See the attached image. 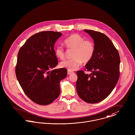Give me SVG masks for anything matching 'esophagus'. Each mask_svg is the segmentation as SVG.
Returning a JSON list of instances; mask_svg holds the SVG:
<instances>
[{
	"instance_id": "34e87169",
	"label": "esophagus",
	"mask_w": 135,
	"mask_h": 135,
	"mask_svg": "<svg viewBox=\"0 0 135 135\" xmlns=\"http://www.w3.org/2000/svg\"><path fill=\"white\" fill-rule=\"evenodd\" d=\"M74 72L71 71H69V70H68V71H67V74H68V75H71V74H74Z\"/></svg>"
}]
</instances>
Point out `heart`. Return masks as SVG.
<instances>
[{
	"mask_svg": "<svg viewBox=\"0 0 135 135\" xmlns=\"http://www.w3.org/2000/svg\"><path fill=\"white\" fill-rule=\"evenodd\" d=\"M67 48L74 49L73 59L61 61L60 66L69 71L77 69L82 64L89 62L94 55L95 47L94 44L90 40H84L81 35L75 33L69 36L64 41ZM55 56L60 60L65 57V51L62 46L59 45L54 50Z\"/></svg>",
	"mask_w": 135,
	"mask_h": 135,
	"instance_id": "1",
	"label": "heart"
}]
</instances>
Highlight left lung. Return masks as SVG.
Listing matches in <instances>:
<instances>
[{"label":"left lung","mask_w":135,"mask_h":135,"mask_svg":"<svg viewBox=\"0 0 135 135\" xmlns=\"http://www.w3.org/2000/svg\"><path fill=\"white\" fill-rule=\"evenodd\" d=\"M94 42L93 57L85 65L90 75L83 71L76 72V89L79 96L90 104L99 103L112 92L120 76L119 52L105 34L94 30H84Z\"/></svg>","instance_id":"8db88e82"}]
</instances>
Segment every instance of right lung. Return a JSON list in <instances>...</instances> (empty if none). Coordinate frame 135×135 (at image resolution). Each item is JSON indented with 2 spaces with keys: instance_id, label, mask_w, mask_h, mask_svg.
Here are the masks:
<instances>
[{
  "instance_id": "1",
  "label": "right lung",
  "mask_w": 135,
  "mask_h": 135,
  "mask_svg": "<svg viewBox=\"0 0 135 135\" xmlns=\"http://www.w3.org/2000/svg\"><path fill=\"white\" fill-rule=\"evenodd\" d=\"M62 35L60 32L37 33L20 49L15 74L25 94L34 103L47 105L60 94V83L67 75L66 68L54 69L58 64L54 46Z\"/></svg>"
}]
</instances>
